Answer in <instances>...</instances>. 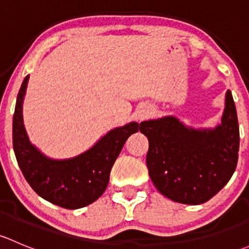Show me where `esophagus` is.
Wrapping results in <instances>:
<instances>
[{
  "instance_id": "esophagus-1",
  "label": "esophagus",
  "mask_w": 249,
  "mask_h": 249,
  "mask_svg": "<svg viewBox=\"0 0 249 249\" xmlns=\"http://www.w3.org/2000/svg\"><path fill=\"white\" fill-rule=\"evenodd\" d=\"M149 114H150V110L149 109H148V108H142L139 113H137V119H139V120H144L145 118H147Z\"/></svg>"
}]
</instances>
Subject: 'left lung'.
<instances>
[{
	"label": "left lung",
	"mask_w": 249,
	"mask_h": 249,
	"mask_svg": "<svg viewBox=\"0 0 249 249\" xmlns=\"http://www.w3.org/2000/svg\"><path fill=\"white\" fill-rule=\"evenodd\" d=\"M149 141L147 167L157 189L169 199L200 205L214 196L235 172L240 148L237 113L230 90L222 124L194 130L175 117L141 123Z\"/></svg>",
	"instance_id": "8db88e82"
}]
</instances>
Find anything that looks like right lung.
<instances>
[{
    "instance_id": "obj_1",
    "label": "right lung",
    "mask_w": 249,
    "mask_h": 249,
    "mask_svg": "<svg viewBox=\"0 0 249 249\" xmlns=\"http://www.w3.org/2000/svg\"><path fill=\"white\" fill-rule=\"evenodd\" d=\"M29 76L17 97L13 117V148L18 165L30 187L47 201L77 210L96 201L106 190L115 159L130 135L141 129L139 123L110 130L91 149L67 160L44 157L30 143L22 124V99Z\"/></svg>"
}]
</instances>
